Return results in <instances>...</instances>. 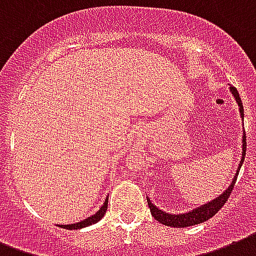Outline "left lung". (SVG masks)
I'll list each match as a JSON object with an SVG mask.
<instances>
[{
    "label": "left lung",
    "mask_w": 256,
    "mask_h": 256,
    "mask_svg": "<svg viewBox=\"0 0 256 256\" xmlns=\"http://www.w3.org/2000/svg\"><path fill=\"white\" fill-rule=\"evenodd\" d=\"M231 89V93H232V96L235 97V100H236L238 106H239V112H240V118L242 120L244 118V110H243V104H242L240 97H239V93H238L236 88L235 86H230ZM243 146H242V159L240 163H239V167H238V171L234 176L232 182L228 186V188L226 190L223 194L215 198L214 200L208 202V203L203 204V206H200L198 208L192 210V211H188V212L184 214H168L166 211H162L156 207L155 204H152L148 198H146V202H148V207L150 210V214H152V216L155 218L156 220L162 223L164 226H170V227H190V226H195L199 224V223H203V222L208 220L210 218H212L215 214L219 211V210L224 206V203L227 202V199L230 198V194L234 190V186L236 183V178L239 175V171H240V167L243 162H244V156H246V132L244 128H243Z\"/></svg>",
    "instance_id": "1"
}]
</instances>
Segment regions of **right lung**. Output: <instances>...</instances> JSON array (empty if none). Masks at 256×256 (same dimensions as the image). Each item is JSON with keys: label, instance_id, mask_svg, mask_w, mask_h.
<instances>
[{"label": "right lung", "instance_id": "add662e5", "mask_svg": "<svg viewBox=\"0 0 256 256\" xmlns=\"http://www.w3.org/2000/svg\"><path fill=\"white\" fill-rule=\"evenodd\" d=\"M106 207H108V198H106L104 204L101 206L100 210H98L94 215L86 218V219L78 222V223H73V224H61L60 227L61 228H66V230H78V228H84V227H88V226L94 224V223H97V222H100L101 219H102L104 214L106 212Z\"/></svg>", "mask_w": 256, "mask_h": 256}]
</instances>
